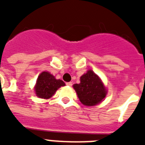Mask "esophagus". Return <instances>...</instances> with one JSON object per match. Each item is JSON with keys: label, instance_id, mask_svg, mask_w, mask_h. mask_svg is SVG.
Here are the masks:
<instances>
[{"label": "esophagus", "instance_id": "34e87169", "mask_svg": "<svg viewBox=\"0 0 145 145\" xmlns=\"http://www.w3.org/2000/svg\"><path fill=\"white\" fill-rule=\"evenodd\" d=\"M66 85L68 86H71L73 85L72 82H68V83H66Z\"/></svg>", "mask_w": 145, "mask_h": 145}]
</instances>
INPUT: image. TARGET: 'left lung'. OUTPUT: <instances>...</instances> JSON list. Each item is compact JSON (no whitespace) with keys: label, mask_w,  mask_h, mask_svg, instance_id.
<instances>
[{"label":"left lung","mask_w":145,"mask_h":145,"mask_svg":"<svg viewBox=\"0 0 145 145\" xmlns=\"http://www.w3.org/2000/svg\"><path fill=\"white\" fill-rule=\"evenodd\" d=\"M73 86L80 101L86 106H93L100 103L107 93L101 80L91 70L82 75L80 84H76Z\"/></svg>","instance_id":"obj_1"}]
</instances>
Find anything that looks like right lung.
I'll list each match as a JSON object with an SVG mask.
<instances>
[{
    "instance_id": "add662e5",
    "label": "right lung",
    "mask_w": 145,
    "mask_h": 145,
    "mask_svg": "<svg viewBox=\"0 0 145 145\" xmlns=\"http://www.w3.org/2000/svg\"><path fill=\"white\" fill-rule=\"evenodd\" d=\"M65 85L61 80H56L53 75L44 71L39 75L35 90L37 96L41 99H50L56 91Z\"/></svg>"
}]
</instances>
